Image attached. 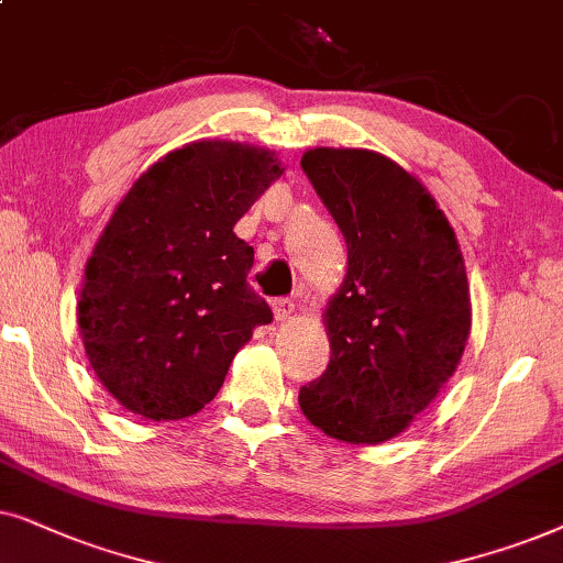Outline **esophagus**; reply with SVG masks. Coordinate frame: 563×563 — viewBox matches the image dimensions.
I'll list each match as a JSON object with an SVG mask.
<instances>
[{
	"label": "esophagus",
	"instance_id": "34e87169",
	"mask_svg": "<svg viewBox=\"0 0 563 563\" xmlns=\"http://www.w3.org/2000/svg\"><path fill=\"white\" fill-rule=\"evenodd\" d=\"M273 311H275V319L277 321H288L290 317H294V311H296L294 298H275Z\"/></svg>",
	"mask_w": 563,
	"mask_h": 563
}]
</instances>
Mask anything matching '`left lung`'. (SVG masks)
<instances>
[{"mask_svg":"<svg viewBox=\"0 0 563 563\" xmlns=\"http://www.w3.org/2000/svg\"><path fill=\"white\" fill-rule=\"evenodd\" d=\"M301 169L347 244V275L327 309V371L301 386L306 419L344 443L407 430L466 347L463 254L432 195L363 148H311Z\"/></svg>","mask_w":563,"mask_h":563,"instance_id":"left-lung-1","label":"left lung"}]
</instances>
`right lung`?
Wrapping results in <instances>:
<instances>
[{
	"instance_id": "obj_1",
	"label": "right lung",
	"mask_w": 563,
	"mask_h": 563,
	"mask_svg": "<svg viewBox=\"0 0 563 563\" xmlns=\"http://www.w3.org/2000/svg\"><path fill=\"white\" fill-rule=\"evenodd\" d=\"M283 175L262 148L195 141L120 200L85 269L79 332L102 386L133 415L183 419L219 394L231 360L273 311L246 273L234 223Z\"/></svg>"
}]
</instances>
